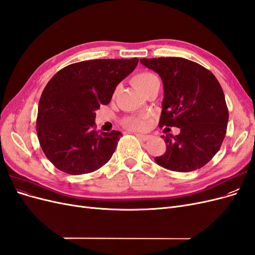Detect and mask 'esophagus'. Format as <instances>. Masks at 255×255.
<instances>
[{
    "label": "esophagus",
    "mask_w": 255,
    "mask_h": 255,
    "mask_svg": "<svg viewBox=\"0 0 255 255\" xmlns=\"http://www.w3.org/2000/svg\"><path fill=\"white\" fill-rule=\"evenodd\" d=\"M135 135H136V137L138 138V139H140L142 141H146L150 138L149 135H143V134H138V133H135Z\"/></svg>",
    "instance_id": "esophagus-1"
}]
</instances>
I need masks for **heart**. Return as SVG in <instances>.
<instances>
[{
  "mask_svg": "<svg viewBox=\"0 0 255 255\" xmlns=\"http://www.w3.org/2000/svg\"><path fill=\"white\" fill-rule=\"evenodd\" d=\"M157 78L153 73L150 72H141L133 76L132 84L134 87L139 91H143L145 87ZM148 119V116L141 114L139 116H133V117H127L122 120V125L129 129H143L145 127V121Z\"/></svg>",
  "mask_w": 255,
  "mask_h": 255,
  "instance_id": "heart-1",
  "label": "heart"
}]
</instances>
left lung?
Returning a JSON list of instances; mask_svg holds the SVG:
<instances>
[{"label":"left lung","mask_w":255,"mask_h":255,"mask_svg":"<svg viewBox=\"0 0 255 255\" xmlns=\"http://www.w3.org/2000/svg\"><path fill=\"white\" fill-rule=\"evenodd\" d=\"M140 63L160 76L164 100L159 128L176 127L180 134L161 136L167 149L156 164L177 172L202 168L220 149L227 133L229 111L215 75L181 57L141 58Z\"/></svg>","instance_id":"1"}]
</instances>
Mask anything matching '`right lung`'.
<instances>
[{
  "mask_svg": "<svg viewBox=\"0 0 255 255\" xmlns=\"http://www.w3.org/2000/svg\"><path fill=\"white\" fill-rule=\"evenodd\" d=\"M137 64L136 57L85 60L49 81L38 104L36 130L45 156L60 171L94 172L111 159L121 133L96 130V111L111 102L117 85Z\"/></svg>",
  "mask_w": 255,
  "mask_h": 255,
  "instance_id": "1",
  "label": "right lung"
}]
</instances>
